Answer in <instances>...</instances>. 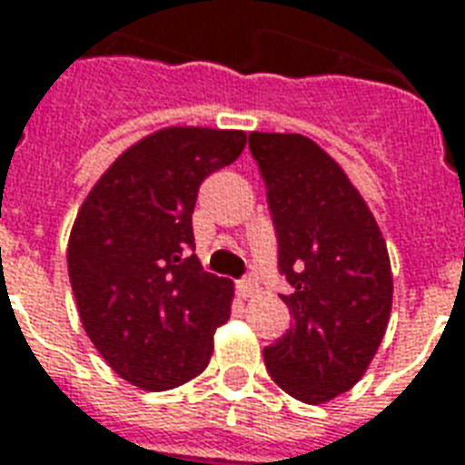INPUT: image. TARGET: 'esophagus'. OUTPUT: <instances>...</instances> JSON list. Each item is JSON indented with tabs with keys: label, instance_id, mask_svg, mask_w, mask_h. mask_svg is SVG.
Wrapping results in <instances>:
<instances>
[{
	"label": "esophagus",
	"instance_id": "esophagus-1",
	"mask_svg": "<svg viewBox=\"0 0 465 465\" xmlns=\"http://www.w3.org/2000/svg\"><path fill=\"white\" fill-rule=\"evenodd\" d=\"M236 292H239L243 299L253 297L255 292H258V282H255V277L248 275V277H243V280H239V282H236Z\"/></svg>",
	"mask_w": 465,
	"mask_h": 465
}]
</instances>
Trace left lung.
I'll use <instances>...</instances> for the list:
<instances>
[{
  "instance_id": "1",
  "label": "left lung",
  "mask_w": 465,
  "mask_h": 465,
  "mask_svg": "<svg viewBox=\"0 0 465 465\" xmlns=\"http://www.w3.org/2000/svg\"><path fill=\"white\" fill-rule=\"evenodd\" d=\"M268 190L292 325L262 350L272 381L309 405L360 381L389 325L393 277L374 214L345 171L302 134L251 133Z\"/></svg>"
}]
</instances>
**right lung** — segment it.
<instances>
[{
    "instance_id": "1",
    "label": "right lung",
    "mask_w": 465,
    "mask_h": 465,
    "mask_svg": "<svg viewBox=\"0 0 465 465\" xmlns=\"http://www.w3.org/2000/svg\"><path fill=\"white\" fill-rule=\"evenodd\" d=\"M243 147L241 130H159L113 161L76 214L67 268L84 331L140 389L203 374L232 316V280L197 261L193 210L204 178Z\"/></svg>"
}]
</instances>
